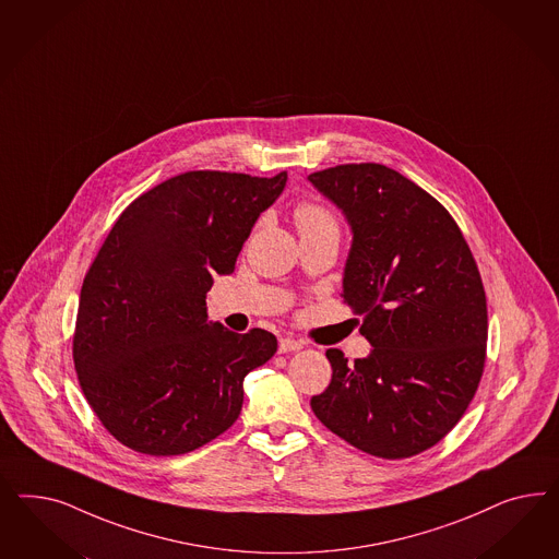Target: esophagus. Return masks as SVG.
I'll return each instance as SVG.
<instances>
[{"instance_id":"obj_1","label":"esophagus","mask_w":559,"mask_h":559,"mask_svg":"<svg viewBox=\"0 0 559 559\" xmlns=\"http://www.w3.org/2000/svg\"><path fill=\"white\" fill-rule=\"evenodd\" d=\"M301 348H304V342H301V340H278V353H295V350H301Z\"/></svg>"}]
</instances>
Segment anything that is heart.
Listing matches in <instances>:
<instances>
[{
    "mask_svg": "<svg viewBox=\"0 0 559 559\" xmlns=\"http://www.w3.org/2000/svg\"><path fill=\"white\" fill-rule=\"evenodd\" d=\"M295 223L299 227V234H316V231H336L338 234V221L336 217L318 203H299L295 206Z\"/></svg>",
    "mask_w": 559,
    "mask_h": 559,
    "instance_id": "obj_1",
    "label": "heart"
}]
</instances>
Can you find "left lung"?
Wrapping results in <instances>:
<instances>
[{
    "mask_svg": "<svg viewBox=\"0 0 559 559\" xmlns=\"http://www.w3.org/2000/svg\"><path fill=\"white\" fill-rule=\"evenodd\" d=\"M353 229L344 304L362 316L371 355L338 348L311 409L340 439L383 459L418 455L461 420L479 385L486 290L457 223L426 190L381 164L309 174Z\"/></svg>",
    "mask_w": 559,
    "mask_h": 559,
    "instance_id": "obj_1",
    "label": "left lung"
}]
</instances>
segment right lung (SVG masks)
Returning <instances> with one entry per match:
<instances>
[{"instance_id":"obj_1","label":"right lung","mask_w":559,"mask_h":559,"mask_svg":"<svg viewBox=\"0 0 559 559\" xmlns=\"http://www.w3.org/2000/svg\"><path fill=\"white\" fill-rule=\"evenodd\" d=\"M287 171H187L129 204L85 274L73 362L104 428L143 455H185L236 423L243 377L276 353L271 332L209 322L215 274H231Z\"/></svg>"}]
</instances>
